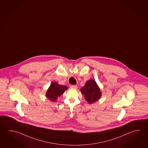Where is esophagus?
Returning <instances> with one entry per match:
<instances>
[{"instance_id":"esophagus-1","label":"esophagus","mask_w":148,"mask_h":148,"mask_svg":"<svg viewBox=\"0 0 148 148\" xmlns=\"http://www.w3.org/2000/svg\"><path fill=\"white\" fill-rule=\"evenodd\" d=\"M71 88H73V89H77L78 86H77L76 85H71L70 86Z\"/></svg>"}]
</instances>
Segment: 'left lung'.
I'll use <instances>...</instances> for the list:
<instances>
[{
  "instance_id": "obj_1",
  "label": "left lung",
  "mask_w": 148,
  "mask_h": 148,
  "mask_svg": "<svg viewBox=\"0 0 148 148\" xmlns=\"http://www.w3.org/2000/svg\"><path fill=\"white\" fill-rule=\"evenodd\" d=\"M86 102L91 104L99 100L102 96V92L96 81L91 79L87 81L85 85L80 89Z\"/></svg>"
}]
</instances>
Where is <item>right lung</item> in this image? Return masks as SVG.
Returning <instances> with one entry per match:
<instances>
[{"label": "right lung", "mask_w": 148, "mask_h": 148, "mask_svg": "<svg viewBox=\"0 0 148 148\" xmlns=\"http://www.w3.org/2000/svg\"><path fill=\"white\" fill-rule=\"evenodd\" d=\"M68 89V88L66 86L59 84L57 82H53L46 93V97L49 101L55 102L57 98L60 97Z\"/></svg>", "instance_id": "1"}]
</instances>
